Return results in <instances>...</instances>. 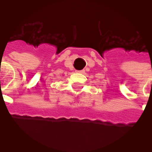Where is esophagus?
I'll return each instance as SVG.
<instances>
[{
  "label": "esophagus",
  "instance_id": "obj_1",
  "mask_svg": "<svg viewBox=\"0 0 152 152\" xmlns=\"http://www.w3.org/2000/svg\"><path fill=\"white\" fill-rule=\"evenodd\" d=\"M77 72H80V73H83L84 72V71L82 70V71H77Z\"/></svg>",
  "mask_w": 152,
  "mask_h": 152
}]
</instances>
